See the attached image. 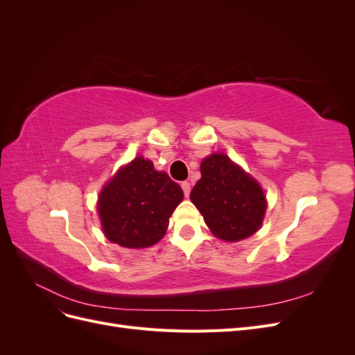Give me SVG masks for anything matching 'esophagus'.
<instances>
[{
	"mask_svg": "<svg viewBox=\"0 0 355 355\" xmlns=\"http://www.w3.org/2000/svg\"><path fill=\"white\" fill-rule=\"evenodd\" d=\"M182 189H184V196L185 197H189V194H191V185H189V182H182Z\"/></svg>",
	"mask_w": 355,
	"mask_h": 355,
	"instance_id": "obj_1",
	"label": "esophagus"
}]
</instances>
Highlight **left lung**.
<instances>
[{"mask_svg": "<svg viewBox=\"0 0 355 355\" xmlns=\"http://www.w3.org/2000/svg\"><path fill=\"white\" fill-rule=\"evenodd\" d=\"M211 232L225 241H239L259 230L266 201L259 184L223 154L202 159L201 179L191 191Z\"/></svg>", "mask_w": 355, "mask_h": 355, "instance_id": "obj_1", "label": "left lung"}]
</instances>
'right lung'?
<instances>
[{"instance_id":"obj_1","label":"right lung","mask_w":355,"mask_h":355,"mask_svg":"<svg viewBox=\"0 0 355 355\" xmlns=\"http://www.w3.org/2000/svg\"><path fill=\"white\" fill-rule=\"evenodd\" d=\"M184 191L149 159L135 158L118 171L99 197V216L110 241L142 249L163 239Z\"/></svg>"}]
</instances>
